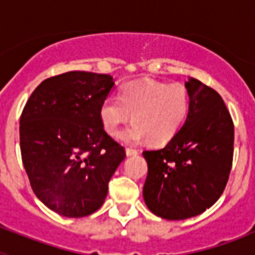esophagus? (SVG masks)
<instances>
[{
	"instance_id": "esophagus-1",
	"label": "esophagus",
	"mask_w": 255,
	"mask_h": 255,
	"mask_svg": "<svg viewBox=\"0 0 255 255\" xmlns=\"http://www.w3.org/2000/svg\"><path fill=\"white\" fill-rule=\"evenodd\" d=\"M139 153L138 149H134V148H126V155L130 157V155H136Z\"/></svg>"
}]
</instances>
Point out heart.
<instances>
[{"label": "heart", "mask_w": 255, "mask_h": 255, "mask_svg": "<svg viewBox=\"0 0 255 255\" xmlns=\"http://www.w3.org/2000/svg\"><path fill=\"white\" fill-rule=\"evenodd\" d=\"M190 110V96L185 85L162 82H141L126 85L120 97L106 98L100 108L103 129L116 135L120 126L135 121L119 134L125 143L147 139L154 145L166 144L180 131Z\"/></svg>", "instance_id": "1"}]
</instances>
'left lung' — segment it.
I'll return each instance as SVG.
<instances>
[{"instance_id": "obj_1", "label": "left lung", "mask_w": 255, "mask_h": 255, "mask_svg": "<svg viewBox=\"0 0 255 255\" xmlns=\"http://www.w3.org/2000/svg\"><path fill=\"white\" fill-rule=\"evenodd\" d=\"M185 87L190 96L185 124L166 147L143 152L144 202L164 220L194 217L213 206L233 167L234 123L224 100L197 79Z\"/></svg>"}]
</instances>
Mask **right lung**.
<instances>
[{
  "instance_id": "obj_1",
  "label": "right lung",
  "mask_w": 255,
  "mask_h": 255,
  "mask_svg": "<svg viewBox=\"0 0 255 255\" xmlns=\"http://www.w3.org/2000/svg\"><path fill=\"white\" fill-rule=\"evenodd\" d=\"M107 74L69 71L40 83L20 116V150L30 186L65 217L100 209L126 157L103 129L100 108L114 89Z\"/></svg>"
}]
</instances>
